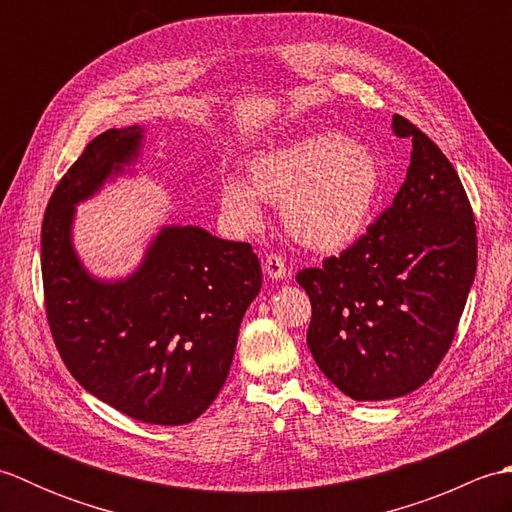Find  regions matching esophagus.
<instances>
[{
	"label": "esophagus",
	"instance_id": "esophagus-1",
	"mask_svg": "<svg viewBox=\"0 0 512 512\" xmlns=\"http://www.w3.org/2000/svg\"><path fill=\"white\" fill-rule=\"evenodd\" d=\"M264 270H266V275H268L270 279H284V277L288 275L284 257H281L279 253H270V255H266Z\"/></svg>",
	"mask_w": 512,
	"mask_h": 512
}]
</instances>
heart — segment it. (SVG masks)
Returning <instances> with one entry per match:
<instances>
[{
	"label": "heart",
	"instance_id": "heart-1",
	"mask_svg": "<svg viewBox=\"0 0 512 512\" xmlns=\"http://www.w3.org/2000/svg\"><path fill=\"white\" fill-rule=\"evenodd\" d=\"M246 182L220 184L222 211L237 231H255L259 200L281 204V222L299 244L339 250L361 237L383 187V169L365 143L332 132L301 138L257 156Z\"/></svg>",
	"mask_w": 512,
	"mask_h": 512
}]
</instances>
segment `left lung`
I'll use <instances>...</instances> for the list:
<instances>
[{
  "instance_id": "8db88e82",
  "label": "left lung",
  "mask_w": 512,
  "mask_h": 512,
  "mask_svg": "<svg viewBox=\"0 0 512 512\" xmlns=\"http://www.w3.org/2000/svg\"><path fill=\"white\" fill-rule=\"evenodd\" d=\"M411 138L407 178L387 209L339 257L303 268L308 347L354 400L405 396L436 372L458 332L477 268V231L458 171L433 140L394 114Z\"/></svg>"
}]
</instances>
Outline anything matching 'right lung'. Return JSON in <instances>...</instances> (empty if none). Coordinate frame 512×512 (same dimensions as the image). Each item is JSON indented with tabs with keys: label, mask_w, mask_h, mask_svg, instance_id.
Returning <instances> with one entry per match:
<instances>
[{
	"label": "right lung",
	"mask_w": 512,
	"mask_h": 512,
	"mask_svg": "<svg viewBox=\"0 0 512 512\" xmlns=\"http://www.w3.org/2000/svg\"><path fill=\"white\" fill-rule=\"evenodd\" d=\"M140 136L136 125L107 129L52 191L41 226L43 306L81 387L134 420L187 424L220 394L262 268L248 242L167 226L129 279L103 284L85 273L70 242L74 204L134 160Z\"/></svg>",
	"instance_id": "right-lung-1"
}]
</instances>
